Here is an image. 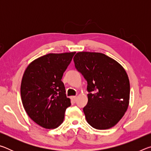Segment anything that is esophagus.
Listing matches in <instances>:
<instances>
[{"instance_id":"34e87169","label":"esophagus","mask_w":151,"mask_h":151,"mask_svg":"<svg viewBox=\"0 0 151 151\" xmlns=\"http://www.w3.org/2000/svg\"><path fill=\"white\" fill-rule=\"evenodd\" d=\"M71 98V100L73 102V103H75L76 101V96H72L70 97Z\"/></svg>"}]
</instances>
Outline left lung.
<instances>
[{
  "label": "left lung",
  "instance_id": "8db88e82",
  "mask_svg": "<svg viewBox=\"0 0 151 151\" xmlns=\"http://www.w3.org/2000/svg\"><path fill=\"white\" fill-rule=\"evenodd\" d=\"M73 60L88 84V103L83 108L86 121L96 129L114 127L129 104L130 82L126 70L117 61L100 52H78Z\"/></svg>",
  "mask_w": 151,
  "mask_h": 151
}]
</instances>
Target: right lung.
<instances>
[{"instance_id":"1","label":"right lung","mask_w":151,"mask_h":151,"mask_svg":"<svg viewBox=\"0 0 151 151\" xmlns=\"http://www.w3.org/2000/svg\"><path fill=\"white\" fill-rule=\"evenodd\" d=\"M75 53H49L32 61L24 70L20 85L22 105L30 118L45 129L59 127L70 106L61 79Z\"/></svg>"}]
</instances>
